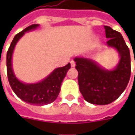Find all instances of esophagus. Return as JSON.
<instances>
[{"label":"esophagus","mask_w":135,"mask_h":135,"mask_svg":"<svg viewBox=\"0 0 135 135\" xmlns=\"http://www.w3.org/2000/svg\"><path fill=\"white\" fill-rule=\"evenodd\" d=\"M70 65H71V67H72V68H74L76 65L75 61H70Z\"/></svg>","instance_id":"esophagus-1"}]
</instances>
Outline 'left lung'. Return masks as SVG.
Masks as SVG:
<instances>
[{
    "mask_svg": "<svg viewBox=\"0 0 135 135\" xmlns=\"http://www.w3.org/2000/svg\"><path fill=\"white\" fill-rule=\"evenodd\" d=\"M107 46L117 49L120 60L115 69L105 70L92 60L75 58L82 95L93 104L105 105L117 100L126 89L131 76L130 51L122 34L104 26ZM135 63V61H134Z\"/></svg>",
    "mask_w": 135,
    "mask_h": 135,
    "instance_id": "1",
    "label": "left lung"
}]
</instances>
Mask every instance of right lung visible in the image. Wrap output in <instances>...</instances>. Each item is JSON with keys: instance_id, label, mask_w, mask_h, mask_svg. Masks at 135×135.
<instances>
[{"instance_id": "add662e5", "label": "right lung", "mask_w": 135, "mask_h": 135, "mask_svg": "<svg viewBox=\"0 0 135 135\" xmlns=\"http://www.w3.org/2000/svg\"><path fill=\"white\" fill-rule=\"evenodd\" d=\"M38 26L39 25L37 24L31 25L14 37L7 53V71L9 85L15 94L26 103L41 106L50 104L57 98L61 83L70 68V64L55 69L44 80L34 84L23 83L16 77L12 68V55L15 46L25 32L37 28Z\"/></svg>"}]
</instances>
